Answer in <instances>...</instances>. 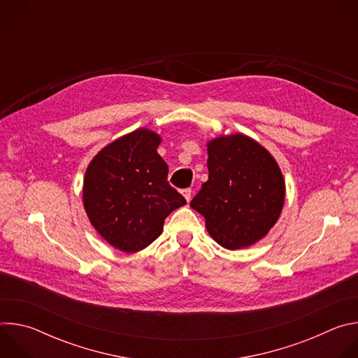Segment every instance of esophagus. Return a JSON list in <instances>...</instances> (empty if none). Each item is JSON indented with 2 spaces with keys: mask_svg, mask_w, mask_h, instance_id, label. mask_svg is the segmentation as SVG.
I'll return each instance as SVG.
<instances>
[{
  "mask_svg": "<svg viewBox=\"0 0 358 358\" xmlns=\"http://www.w3.org/2000/svg\"><path fill=\"white\" fill-rule=\"evenodd\" d=\"M181 192H182V195H184V198H185L187 201H189V199H191V192H192V191H191V188H184Z\"/></svg>",
  "mask_w": 358,
  "mask_h": 358,
  "instance_id": "esophagus-1",
  "label": "esophagus"
}]
</instances>
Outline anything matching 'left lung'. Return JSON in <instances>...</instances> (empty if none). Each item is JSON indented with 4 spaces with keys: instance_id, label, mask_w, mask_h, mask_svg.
I'll use <instances>...</instances> for the list:
<instances>
[{
    "instance_id": "8db88e82",
    "label": "left lung",
    "mask_w": 358,
    "mask_h": 358,
    "mask_svg": "<svg viewBox=\"0 0 358 358\" xmlns=\"http://www.w3.org/2000/svg\"><path fill=\"white\" fill-rule=\"evenodd\" d=\"M208 181L189 206L206 218L210 235L224 248L239 249L264 238L285 201L282 173L269 152L243 134L208 143Z\"/></svg>"
}]
</instances>
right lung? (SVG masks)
Returning a JSON list of instances; mask_svg holds the SVG:
<instances>
[{
    "instance_id": "add662e5",
    "label": "right lung",
    "mask_w": 358,
    "mask_h": 358,
    "mask_svg": "<svg viewBox=\"0 0 358 358\" xmlns=\"http://www.w3.org/2000/svg\"><path fill=\"white\" fill-rule=\"evenodd\" d=\"M162 138L138 129L101 150L89 164L83 203L94 229L123 252H137L157 239L170 213L187 203L169 184Z\"/></svg>"
}]
</instances>
